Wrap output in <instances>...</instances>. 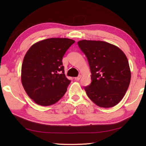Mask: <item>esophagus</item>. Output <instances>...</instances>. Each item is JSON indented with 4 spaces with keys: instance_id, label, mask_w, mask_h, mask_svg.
<instances>
[{
    "instance_id": "34e87169",
    "label": "esophagus",
    "mask_w": 146,
    "mask_h": 146,
    "mask_svg": "<svg viewBox=\"0 0 146 146\" xmlns=\"http://www.w3.org/2000/svg\"><path fill=\"white\" fill-rule=\"evenodd\" d=\"M80 78H81V75H78V76H76V77L75 78V80H79Z\"/></svg>"
}]
</instances>
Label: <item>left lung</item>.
<instances>
[{
  "label": "left lung",
  "mask_w": 146,
  "mask_h": 146,
  "mask_svg": "<svg viewBox=\"0 0 146 146\" xmlns=\"http://www.w3.org/2000/svg\"><path fill=\"white\" fill-rule=\"evenodd\" d=\"M77 44L88 59L91 73V83L84 87L88 97L101 108L117 105L124 97L131 80L126 56L106 42L82 40Z\"/></svg>",
  "instance_id": "obj_1"
}]
</instances>
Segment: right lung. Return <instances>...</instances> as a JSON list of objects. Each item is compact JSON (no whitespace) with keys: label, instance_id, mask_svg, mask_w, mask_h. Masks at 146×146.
<instances>
[{"label":"right lung","instance_id":"add662e5","mask_svg":"<svg viewBox=\"0 0 146 146\" xmlns=\"http://www.w3.org/2000/svg\"><path fill=\"white\" fill-rule=\"evenodd\" d=\"M73 43L70 38H47L27 51L22 65V84L36 104L52 105L66 93L71 80L64 74L62 58Z\"/></svg>","mask_w":146,"mask_h":146}]
</instances>
